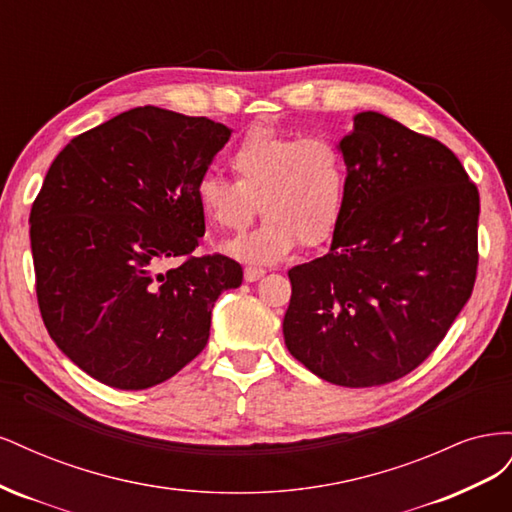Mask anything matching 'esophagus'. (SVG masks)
Wrapping results in <instances>:
<instances>
[{"label": "esophagus", "instance_id": "obj_1", "mask_svg": "<svg viewBox=\"0 0 512 512\" xmlns=\"http://www.w3.org/2000/svg\"><path fill=\"white\" fill-rule=\"evenodd\" d=\"M267 271L262 267H245V282H256L260 280L262 275H265Z\"/></svg>", "mask_w": 512, "mask_h": 512}]
</instances>
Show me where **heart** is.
Masks as SVG:
<instances>
[{"instance_id": "heart-1", "label": "heart", "mask_w": 512, "mask_h": 512, "mask_svg": "<svg viewBox=\"0 0 512 512\" xmlns=\"http://www.w3.org/2000/svg\"><path fill=\"white\" fill-rule=\"evenodd\" d=\"M237 181L207 173L196 183V205L215 230H241L258 207L252 232L226 250L245 262H275L303 245L327 241L346 203L348 173L342 149L327 136H299L271 128L247 132L230 151Z\"/></svg>"}]
</instances>
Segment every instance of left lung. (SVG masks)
Masks as SVG:
<instances>
[{"label": "left lung", "mask_w": 512, "mask_h": 512, "mask_svg": "<svg viewBox=\"0 0 512 512\" xmlns=\"http://www.w3.org/2000/svg\"><path fill=\"white\" fill-rule=\"evenodd\" d=\"M346 203L331 250L288 271L284 342L331 384L404 378L438 348L468 303L480 198L455 153L367 111L337 145Z\"/></svg>", "instance_id": "8db88e82"}]
</instances>
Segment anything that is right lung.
<instances>
[{
	"label": "right lung",
	"mask_w": 512,
	"mask_h": 512,
	"mask_svg": "<svg viewBox=\"0 0 512 512\" xmlns=\"http://www.w3.org/2000/svg\"><path fill=\"white\" fill-rule=\"evenodd\" d=\"M230 132L138 106L72 138L46 173L29 215L40 314L98 382L141 391L173 378L207 346L213 303L241 286L239 262L192 256L205 235L196 183Z\"/></svg>",
	"instance_id": "1"
}]
</instances>
